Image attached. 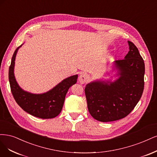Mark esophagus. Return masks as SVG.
Segmentation results:
<instances>
[{"mask_svg": "<svg viewBox=\"0 0 157 157\" xmlns=\"http://www.w3.org/2000/svg\"><path fill=\"white\" fill-rule=\"evenodd\" d=\"M88 79H89V76L88 75H87L86 74H82L79 77V82L82 84H83L86 82H87Z\"/></svg>", "mask_w": 157, "mask_h": 157, "instance_id": "1", "label": "esophagus"}]
</instances>
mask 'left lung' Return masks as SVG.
<instances>
[{
    "instance_id": "8db88e82",
    "label": "left lung",
    "mask_w": 157,
    "mask_h": 157,
    "mask_svg": "<svg viewBox=\"0 0 157 157\" xmlns=\"http://www.w3.org/2000/svg\"><path fill=\"white\" fill-rule=\"evenodd\" d=\"M129 49L124 59L115 62L120 77L114 82H94L85 86L88 110L101 122L126 117L135 108L144 89L145 64L138 48L128 41Z\"/></svg>"
}]
</instances>
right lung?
Here are the masks:
<instances>
[{"label":"right lung","mask_w":157,"mask_h":157,"mask_svg":"<svg viewBox=\"0 0 157 157\" xmlns=\"http://www.w3.org/2000/svg\"><path fill=\"white\" fill-rule=\"evenodd\" d=\"M19 46L14 52L9 68V82L13 97L25 112L41 119H52L61 112L66 94L69 88L77 82L78 75L64 79L49 91L34 94L24 91L19 87L14 77L13 68Z\"/></svg>","instance_id":"obj_1"}]
</instances>
